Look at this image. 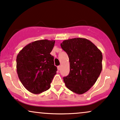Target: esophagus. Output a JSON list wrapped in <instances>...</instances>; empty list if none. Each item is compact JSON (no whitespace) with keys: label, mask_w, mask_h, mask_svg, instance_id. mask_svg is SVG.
Returning a JSON list of instances; mask_svg holds the SVG:
<instances>
[{"label":"esophagus","mask_w":120,"mask_h":120,"mask_svg":"<svg viewBox=\"0 0 120 120\" xmlns=\"http://www.w3.org/2000/svg\"><path fill=\"white\" fill-rule=\"evenodd\" d=\"M60 67H60V66H58V67H57L58 70H60Z\"/></svg>","instance_id":"34e87169"}]
</instances>
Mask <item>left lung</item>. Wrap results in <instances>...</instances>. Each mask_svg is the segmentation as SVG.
Returning a JSON list of instances; mask_svg holds the SVG:
<instances>
[{
	"instance_id": "8db88e82",
	"label": "left lung",
	"mask_w": 120,
	"mask_h": 120,
	"mask_svg": "<svg viewBox=\"0 0 120 120\" xmlns=\"http://www.w3.org/2000/svg\"><path fill=\"white\" fill-rule=\"evenodd\" d=\"M60 46L70 61V73L63 77L66 87L77 94L85 93L94 85L102 71V52L84 38L65 40Z\"/></svg>"
}]
</instances>
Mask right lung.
I'll list each match as a JSON object with an SVG mask.
<instances>
[{"instance_id":"obj_1","label":"right lung","mask_w":120,"mask_h":120,"mask_svg":"<svg viewBox=\"0 0 120 120\" xmlns=\"http://www.w3.org/2000/svg\"><path fill=\"white\" fill-rule=\"evenodd\" d=\"M54 40H40L29 44L17 56V72L21 83L33 94L48 90L57 68L50 54Z\"/></svg>"}]
</instances>
